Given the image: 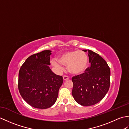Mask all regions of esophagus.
Returning <instances> with one entry per match:
<instances>
[{
  "label": "esophagus",
  "mask_w": 129,
  "mask_h": 129,
  "mask_svg": "<svg viewBox=\"0 0 129 129\" xmlns=\"http://www.w3.org/2000/svg\"><path fill=\"white\" fill-rule=\"evenodd\" d=\"M68 79H69V76L67 75H64L63 76V80H67Z\"/></svg>",
  "instance_id": "esophagus-1"
}]
</instances>
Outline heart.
<instances>
[{"label": "heart", "instance_id": "heart-1", "mask_svg": "<svg viewBox=\"0 0 129 129\" xmlns=\"http://www.w3.org/2000/svg\"><path fill=\"white\" fill-rule=\"evenodd\" d=\"M61 63L67 66L68 70L70 73L80 74L86 69L89 64L88 56L83 51L71 50L60 54L57 60H51V65L59 70L62 69Z\"/></svg>", "mask_w": 129, "mask_h": 129}]
</instances>
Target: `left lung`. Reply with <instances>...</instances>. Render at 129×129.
I'll return each mask as SVG.
<instances>
[{"label":"left lung","instance_id":"obj_1","mask_svg":"<svg viewBox=\"0 0 129 129\" xmlns=\"http://www.w3.org/2000/svg\"><path fill=\"white\" fill-rule=\"evenodd\" d=\"M83 51L88 52L91 66L84 73L72 78V95L78 104L87 106L99 102L108 92L110 84V69L98 54L90 50Z\"/></svg>","mask_w":129,"mask_h":129}]
</instances>
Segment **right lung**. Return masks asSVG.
I'll return each mask as SVG.
<instances>
[{
	"label": "right lung",
	"instance_id": "1",
	"mask_svg": "<svg viewBox=\"0 0 129 129\" xmlns=\"http://www.w3.org/2000/svg\"><path fill=\"white\" fill-rule=\"evenodd\" d=\"M50 50H44L30 56L19 72L18 89L23 99L38 109H47L53 105L62 84L61 76L52 72Z\"/></svg>",
	"mask_w": 129,
	"mask_h": 129
}]
</instances>
